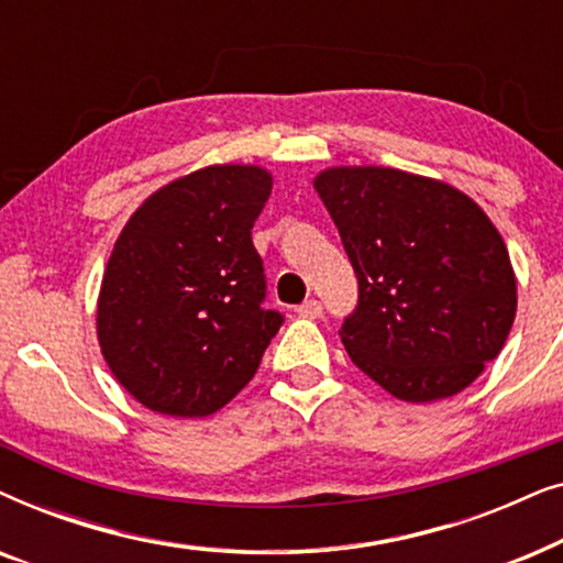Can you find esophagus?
I'll return each instance as SVG.
<instances>
[{
  "mask_svg": "<svg viewBox=\"0 0 563 563\" xmlns=\"http://www.w3.org/2000/svg\"><path fill=\"white\" fill-rule=\"evenodd\" d=\"M297 314L307 320H318V318H322V305L318 302V299H305V302L297 307Z\"/></svg>",
  "mask_w": 563,
  "mask_h": 563,
  "instance_id": "esophagus-1",
  "label": "esophagus"
}]
</instances>
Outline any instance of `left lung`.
Masks as SVG:
<instances>
[{
    "mask_svg": "<svg viewBox=\"0 0 563 563\" xmlns=\"http://www.w3.org/2000/svg\"><path fill=\"white\" fill-rule=\"evenodd\" d=\"M358 279L341 341L405 402L466 389L497 358L518 310L503 235L451 184L382 166L314 176Z\"/></svg>",
    "mask_w": 563,
    "mask_h": 563,
    "instance_id": "obj_1",
    "label": "left lung"
}]
</instances>
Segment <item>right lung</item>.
I'll use <instances>...</instances> for the list:
<instances>
[{
    "label": "right lung",
    "instance_id": "add662e5",
    "mask_svg": "<svg viewBox=\"0 0 563 563\" xmlns=\"http://www.w3.org/2000/svg\"><path fill=\"white\" fill-rule=\"evenodd\" d=\"M261 166H207L133 212L97 302L102 356L153 412L205 418L253 379L282 312L266 310L251 230L272 195Z\"/></svg>",
    "mask_w": 563,
    "mask_h": 563
}]
</instances>
